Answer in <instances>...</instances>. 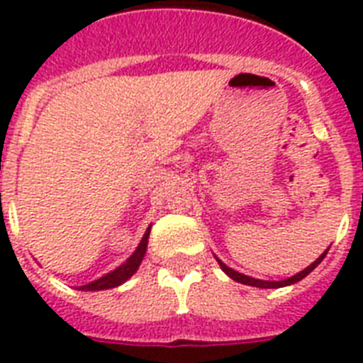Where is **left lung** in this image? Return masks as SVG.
<instances>
[{"mask_svg":"<svg viewBox=\"0 0 363 363\" xmlns=\"http://www.w3.org/2000/svg\"><path fill=\"white\" fill-rule=\"evenodd\" d=\"M328 252V250H326ZM326 252L322 254L320 258H316L313 264L309 265V267H305L303 271H299L298 275H294L290 277V279H286V281H279V282H271V281H258V279H252V277H247V275H242V273H238V271H233L232 267H228L226 264H222L220 259H218V264H220L222 271L226 273V275H230L233 279V281H238V282H242V284H248V286H256V288H281V286H288V284H294V282H298L301 281L303 277H307L311 273V271L315 269L316 265L320 264L322 259H324V256H326Z\"/></svg>","mask_w":363,"mask_h":363,"instance_id":"8db88e82","label":"left lung"}]
</instances>
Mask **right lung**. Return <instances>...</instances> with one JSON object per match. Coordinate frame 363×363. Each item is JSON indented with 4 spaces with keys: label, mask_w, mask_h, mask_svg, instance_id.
Listing matches in <instances>:
<instances>
[{
    "label": "right lung",
    "mask_w": 363,
    "mask_h": 363,
    "mask_svg": "<svg viewBox=\"0 0 363 363\" xmlns=\"http://www.w3.org/2000/svg\"><path fill=\"white\" fill-rule=\"evenodd\" d=\"M148 235H150V228L145 232V235H143L141 242H139V247H137L135 252L131 254L130 258L125 259L121 267H116L115 271H111V273H107V275L98 279V281L90 282V284H86V286H81V290H86V292L88 290H107V288H115L118 286V284H122L124 281H128V279L135 273L139 264H141L143 256H145V252H147Z\"/></svg>",
    "instance_id": "add662e5"
}]
</instances>
